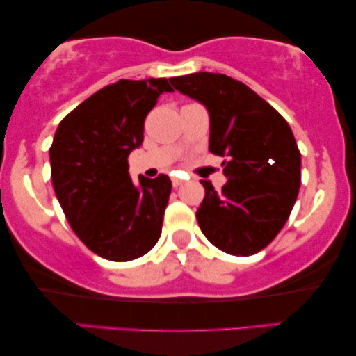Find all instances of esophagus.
<instances>
[{"instance_id":"34e87169","label":"esophagus","mask_w":356,"mask_h":356,"mask_svg":"<svg viewBox=\"0 0 356 356\" xmlns=\"http://www.w3.org/2000/svg\"><path fill=\"white\" fill-rule=\"evenodd\" d=\"M172 183H173L175 188H178V186H181V184H183V179L173 177V178H172Z\"/></svg>"}]
</instances>
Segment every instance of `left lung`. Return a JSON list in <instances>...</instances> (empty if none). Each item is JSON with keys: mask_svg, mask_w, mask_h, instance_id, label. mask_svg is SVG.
Segmentation results:
<instances>
[{"mask_svg": "<svg viewBox=\"0 0 356 356\" xmlns=\"http://www.w3.org/2000/svg\"><path fill=\"white\" fill-rule=\"evenodd\" d=\"M183 95L206 106L209 150L227 157L220 193L202 179L206 196L196 217L204 236L233 256L269 245L298 197L301 155L290 126L254 90L230 76L193 72L172 77Z\"/></svg>", "mask_w": 356, "mask_h": 356, "instance_id": "1", "label": "left lung"}]
</instances>
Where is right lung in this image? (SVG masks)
Segmentation results:
<instances>
[{"instance_id":"right-lung-1","label":"right lung","mask_w":356,"mask_h":356,"mask_svg":"<svg viewBox=\"0 0 356 356\" xmlns=\"http://www.w3.org/2000/svg\"><path fill=\"white\" fill-rule=\"evenodd\" d=\"M163 92L165 77L121 79L76 106L58 124L50 147L58 202L79 240L110 261H131L155 246L162 233L172 181L139 177L128 157L144 140V120Z\"/></svg>"}]
</instances>
